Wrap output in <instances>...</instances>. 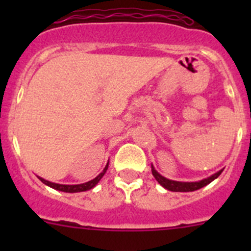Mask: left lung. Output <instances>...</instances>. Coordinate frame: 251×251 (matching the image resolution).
<instances>
[{"label": "left lung", "instance_id": "1", "mask_svg": "<svg viewBox=\"0 0 251 251\" xmlns=\"http://www.w3.org/2000/svg\"><path fill=\"white\" fill-rule=\"evenodd\" d=\"M222 171L224 170L219 171V173L207 177V178L201 179V181L199 182H178V181H171V179H168L165 178V177H163L160 174L156 173V170L153 168V165H151V174H153V176L155 177L156 181H158L164 188L173 192H193V191H197V189L203 188L204 186H206V184H209L210 182L214 181L215 178H217V177L221 175Z\"/></svg>", "mask_w": 251, "mask_h": 251}]
</instances>
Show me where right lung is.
<instances>
[{
  "label": "right lung",
  "mask_w": 251,
  "mask_h": 251,
  "mask_svg": "<svg viewBox=\"0 0 251 251\" xmlns=\"http://www.w3.org/2000/svg\"><path fill=\"white\" fill-rule=\"evenodd\" d=\"M108 169V164L107 166L104 168V170H103V173H100L98 175L96 178L91 179V181L86 182V183H82V184H74V186H69V184H58V183H53V182H50V181H46V179L41 178V177H39L40 181L42 182V183L47 184V186L52 187V188L57 189V191H62V192H68V193H76V192H83V191H88V189L93 188V187L96 186V184L100 182V179L102 178L103 175L105 174V171H107Z\"/></svg>",
  "instance_id": "right-lung-1"
}]
</instances>
